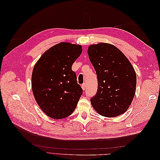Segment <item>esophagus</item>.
<instances>
[{
	"mask_svg": "<svg viewBox=\"0 0 160 160\" xmlns=\"http://www.w3.org/2000/svg\"><path fill=\"white\" fill-rule=\"evenodd\" d=\"M86 84H83L82 85V89H83V90H85V89H86Z\"/></svg>",
	"mask_w": 160,
	"mask_h": 160,
	"instance_id": "1",
	"label": "esophagus"
}]
</instances>
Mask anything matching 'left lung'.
<instances>
[{"label": "left lung", "instance_id": "obj_1", "mask_svg": "<svg viewBox=\"0 0 160 160\" xmlns=\"http://www.w3.org/2000/svg\"><path fill=\"white\" fill-rule=\"evenodd\" d=\"M88 55L98 78V91L92 107L104 117L123 114L136 90V73L124 54L116 47L100 42L88 47Z\"/></svg>", "mask_w": 160, "mask_h": 160}]
</instances>
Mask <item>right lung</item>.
<instances>
[{"label":"right lung","mask_w":160,"mask_h":160,"mask_svg":"<svg viewBox=\"0 0 160 160\" xmlns=\"http://www.w3.org/2000/svg\"><path fill=\"white\" fill-rule=\"evenodd\" d=\"M82 50L80 45L60 42L47 50L34 65L33 94L47 116L59 120L69 116L76 109L82 89L71 67Z\"/></svg>","instance_id":"obj_1"}]
</instances>
